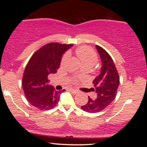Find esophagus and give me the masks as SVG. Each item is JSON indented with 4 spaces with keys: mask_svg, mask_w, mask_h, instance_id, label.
Here are the masks:
<instances>
[{
    "mask_svg": "<svg viewBox=\"0 0 147 147\" xmlns=\"http://www.w3.org/2000/svg\"><path fill=\"white\" fill-rule=\"evenodd\" d=\"M70 91L72 92V93H73V94H78L79 92V90H75V89H73V88H70Z\"/></svg>",
    "mask_w": 147,
    "mask_h": 147,
    "instance_id": "obj_1",
    "label": "esophagus"
}]
</instances>
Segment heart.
Listing matches in <instances>:
<instances>
[{"instance_id":"b5f03b06","label":"heart","mask_w":147,"mask_h":147,"mask_svg":"<svg viewBox=\"0 0 147 147\" xmlns=\"http://www.w3.org/2000/svg\"><path fill=\"white\" fill-rule=\"evenodd\" d=\"M75 54L84 66H86V65L92 66L98 59L97 53L90 47H79V48L76 49ZM65 59H66V55H64L61 60L62 63L64 62Z\"/></svg>"}]
</instances>
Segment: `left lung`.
<instances>
[{
	"instance_id": "obj_1",
	"label": "left lung",
	"mask_w": 147,
	"mask_h": 147,
	"mask_svg": "<svg viewBox=\"0 0 147 147\" xmlns=\"http://www.w3.org/2000/svg\"><path fill=\"white\" fill-rule=\"evenodd\" d=\"M97 52L102 61L100 73L93 80L97 93L96 99L88 97L87 104L81 109L88 113H97L105 109L115 98L119 84V77L112 58L108 52L99 45H96Z\"/></svg>"
}]
</instances>
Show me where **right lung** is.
Returning a JSON list of instances; mask_svg holds the SVG:
<instances>
[{
  "label": "right lung",
  "mask_w": 147,
  "mask_h": 147,
  "mask_svg": "<svg viewBox=\"0 0 147 147\" xmlns=\"http://www.w3.org/2000/svg\"><path fill=\"white\" fill-rule=\"evenodd\" d=\"M73 44L50 43L32 56L23 73L22 86L27 100L40 110H49L59 102L61 93L49 85L48 75L56 73L62 56Z\"/></svg>",
  "instance_id": "add662e5"
}]
</instances>
